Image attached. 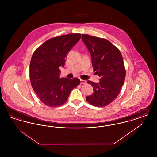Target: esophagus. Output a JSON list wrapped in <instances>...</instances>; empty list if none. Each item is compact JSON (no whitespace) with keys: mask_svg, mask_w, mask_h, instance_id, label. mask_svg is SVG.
<instances>
[{"mask_svg":"<svg viewBox=\"0 0 157 157\" xmlns=\"http://www.w3.org/2000/svg\"><path fill=\"white\" fill-rule=\"evenodd\" d=\"M81 84H85V83H86V81H85V80H83V79H81Z\"/></svg>","mask_w":157,"mask_h":157,"instance_id":"esophagus-1","label":"esophagus"}]
</instances>
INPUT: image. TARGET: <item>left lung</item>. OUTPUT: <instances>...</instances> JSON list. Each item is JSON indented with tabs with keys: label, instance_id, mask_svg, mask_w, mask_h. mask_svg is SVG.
I'll list each match as a JSON object with an SVG mask.
<instances>
[{
	"label": "left lung",
	"instance_id": "obj_1",
	"mask_svg": "<svg viewBox=\"0 0 157 157\" xmlns=\"http://www.w3.org/2000/svg\"><path fill=\"white\" fill-rule=\"evenodd\" d=\"M82 39L91 55L94 71L101 77L98 83L88 81L94 92L86 99L93 106L104 107L115 99L124 85L126 70L122 56L106 39L82 34Z\"/></svg>",
	"mask_w": 157,
	"mask_h": 157
}]
</instances>
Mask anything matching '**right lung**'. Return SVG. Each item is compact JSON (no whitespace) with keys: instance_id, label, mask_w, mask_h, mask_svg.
I'll return each mask as SVG.
<instances>
[{"instance_id":"add662e5","label":"right lung","mask_w":157,"mask_h":157,"mask_svg":"<svg viewBox=\"0 0 157 157\" xmlns=\"http://www.w3.org/2000/svg\"><path fill=\"white\" fill-rule=\"evenodd\" d=\"M81 37L80 33H70L52 37L33 53L29 67L31 85L46 106L58 107L64 104L71 90L80 84L78 78H60L59 67H64L67 53Z\"/></svg>"}]
</instances>
